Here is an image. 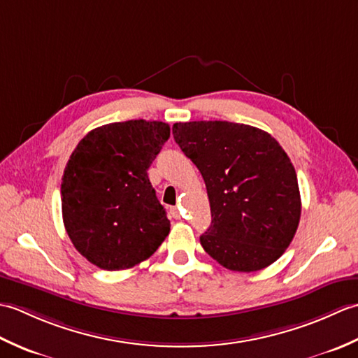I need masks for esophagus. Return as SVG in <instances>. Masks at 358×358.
I'll return each mask as SVG.
<instances>
[{"instance_id":"34e87169","label":"esophagus","mask_w":358,"mask_h":358,"mask_svg":"<svg viewBox=\"0 0 358 358\" xmlns=\"http://www.w3.org/2000/svg\"><path fill=\"white\" fill-rule=\"evenodd\" d=\"M171 214H172L173 218H177V220L180 218V210H178L177 208H172V209H171Z\"/></svg>"}]
</instances>
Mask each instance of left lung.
Wrapping results in <instances>:
<instances>
[{
  "label": "left lung",
  "mask_w": 358,
  "mask_h": 358,
  "mask_svg": "<svg viewBox=\"0 0 358 358\" xmlns=\"http://www.w3.org/2000/svg\"><path fill=\"white\" fill-rule=\"evenodd\" d=\"M172 134L208 189L212 222L200 237L203 249L237 272L278 260L301 214L296 173L278 141L229 121L175 123Z\"/></svg>",
  "instance_id": "left-lung-1"
}]
</instances>
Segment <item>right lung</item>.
<instances>
[{
  "mask_svg": "<svg viewBox=\"0 0 358 358\" xmlns=\"http://www.w3.org/2000/svg\"><path fill=\"white\" fill-rule=\"evenodd\" d=\"M163 121L129 120L90 131L75 148L62 183L66 232L106 271L146 260L171 231L148 169L169 140Z\"/></svg>",
  "mask_w": 358,
  "mask_h": 358,
  "instance_id": "right-lung-1",
  "label": "right lung"
}]
</instances>
